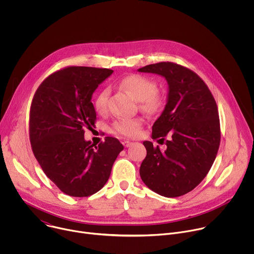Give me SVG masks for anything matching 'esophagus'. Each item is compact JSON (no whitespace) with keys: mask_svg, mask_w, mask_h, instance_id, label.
<instances>
[{"mask_svg":"<svg viewBox=\"0 0 254 254\" xmlns=\"http://www.w3.org/2000/svg\"><path fill=\"white\" fill-rule=\"evenodd\" d=\"M123 144H124V146H125L126 148H128V147L131 146L132 142L129 141V140H124V141H123Z\"/></svg>","mask_w":254,"mask_h":254,"instance_id":"obj_1","label":"esophagus"}]
</instances>
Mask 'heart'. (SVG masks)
I'll return each mask as SVG.
<instances>
[{
	"mask_svg": "<svg viewBox=\"0 0 254 254\" xmlns=\"http://www.w3.org/2000/svg\"><path fill=\"white\" fill-rule=\"evenodd\" d=\"M120 85L135 100L138 101L140 110L144 113L154 115L162 110L165 99L157 91V84L151 78L140 74H130L123 78ZM108 90H100L93 100L95 111L102 114L106 111ZM142 126L139 119H119L112 125V131L125 136L135 135Z\"/></svg>",
	"mask_w": 254,
	"mask_h": 254,
	"instance_id": "heart-1",
	"label": "heart"
}]
</instances>
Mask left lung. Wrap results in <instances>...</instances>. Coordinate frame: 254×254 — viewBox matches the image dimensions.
I'll use <instances>...</instances> for the list:
<instances>
[{"instance_id": "1", "label": "left lung", "mask_w": 254, "mask_h": 254, "mask_svg": "<svg viewBox=\"0 0 254 254\" xmlns=\"http://www.w3.org/2000/svg\"><path fill=\"white\" fill-rule=\"evenodd\" d=\"M138 71L160 74L169 84L168 102L152 127L154 139L169 136L167 149L162 151L153 142L143 141L147 156L139 168L140 178L162 196L185 195L202 182L219 149L216 101L203 79L180 64L159 62Z\"/></svg>"}]
</instances>
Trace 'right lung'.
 <instances>
[{
    "mask_svg": "<svg viewBox=\"0 0 254 254\" xmlns=\"http://www.w3.org/2000/svg\"><path fill=\"white\" fill-rule=\"evenodd\" d=\"M112 69L68 66L50 74L36 90L29 118L33 154L43 172L66 195L88 197L107 182L124 146L105 136L98 146L84 139L96 113L91 96Z\"/></svg>",
    "mask_w": 254,
    "mask_h": 254,
    "instance_id": "obj_1",
    "label": "right lung"
}]
</instances>
